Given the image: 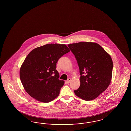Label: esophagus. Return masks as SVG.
I'll list each match as a JSON object with an SVG mask.
<instances>
[{
  "mask_svg": "<svg viewBox=\"0 0 131 131\" xmlns=\"http://www.w3.org/2000/svg\"><path fill=\"white\" fill-rule=\"evenodd\" d=\"M71 78H68V79L66 81V82L67 83H70L71 82Z\"/></svg>",
  "mask_w": 131,
  "mask_h": 131,
  "instance_id": "34e87169",
  "label": "esophagus"
}]
</instances>
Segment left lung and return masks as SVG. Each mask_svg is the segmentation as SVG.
Returning <instances> with one entry per match:
<instances>
[{"instance_id": "8db88e82", "label": "left lung", "mask_w": 131, "mask_h": 131, "mask_svg": "<svg viewBox=\"0 0 131 131\" xmlns=\"http://www.w3.org/2000/svg\"><path fill=\"white\" fill-rule=\"evenodd\" d=\"M79 66L80 86L74 90L80 99L90 101L97 97L111 83L113 62L99 44L81 42L68 45Z\"/></svg>"}]
</instances>
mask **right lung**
<instances>
[{
    "label": "right lung",
    "instance_id": "obj_1",
    "mask_svg": "<svg viewBox=\"0 0 131 131\" xmlns=\"http://www.w3.org/2000/svg\"><path fill=\"white\" fill-rule=\"evenodd\" d=\"M70 51L66 45L49 44L28 54L20 68V77L25 90L31 97L48 103L59 96L64 81L59 79L56 63Z\"/></svg>",
    "mask_w": 131,
    "mask_h": 131
}]
</instances>
